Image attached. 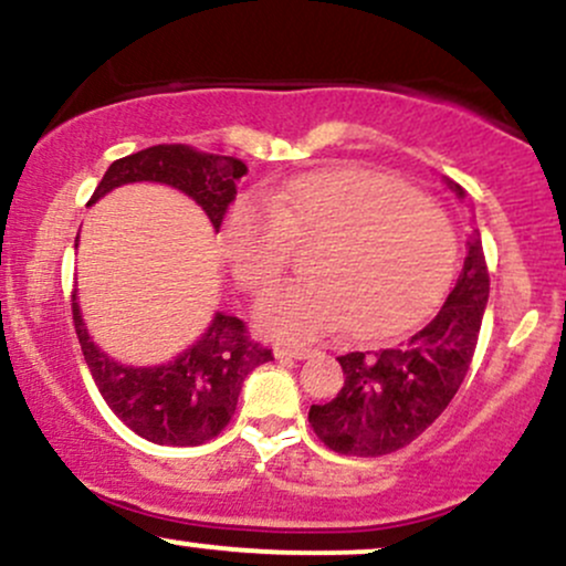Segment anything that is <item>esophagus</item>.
Masks as SVG:
<instances>
[{"label":"esophagus","mask_w":566,"mask_h":566,"mask_svg":"<svg viewBox=\"0 0 566 566\" xmlns=\"http://www.w3.org/2000/svg\"><path fill=\"white\" fill-rule=\"evenodd\" d=\"M274 354L279 359H308L314 354V348H303V346H276Z\"/></svg>","instance_id":"34e87169"}]
</instances>
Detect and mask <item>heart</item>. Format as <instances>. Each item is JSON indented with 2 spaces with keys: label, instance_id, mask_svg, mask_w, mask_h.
<instances>
[{
  "label": "heart",
  "instance_id": "b5f03b06",
  "mask_svg": "<svg viewBox=\"0 0 566 566\" xmlns=\"http://www.w3.org/2000/svg\"><path fill=\"white\" fill-rule=\"evenodd\" d=\"M290 244H314L308 274L258 303L279 340H308L346 324L361 340L391 337L439 301L458 244L441 207L367 170H324L239 199L223 229L233 274L252 295L284 274Z\"/></svg>",
  "mask_w": 566,
  "mask_h": 566
}]
</instances>
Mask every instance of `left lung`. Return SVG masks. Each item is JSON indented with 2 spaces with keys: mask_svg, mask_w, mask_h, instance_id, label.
<instances>
[{
  "mask_svg": "<svg viewBox=\"0 0 566 566\" xmlns=\"http://www.w3.org/2000/svg\"><path fill=\"white\" fill-rule=\"evenodd\" d=\"M454 191L463 197L460 186ZM490 271L482 233L473 231L463 271L439 314L407 343L378 354L337 356L346 382L327 405H311L308 423L333 452L380 458L415 441L444 412L469 373Z\"/></svg>",
  "mask_w": 566,
  "mask_h": 566,
  "instance_id": "8db88e82",
  "label": "left lung"
}]
</instances>
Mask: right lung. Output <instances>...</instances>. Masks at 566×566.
<instances>
[{
	"label": "right lung",
	"instance_id": "obj_1",
	"mask_svg": "<svg viewBox=\"0 0 566 566\" xmlns=\"http://www.w3.org/2000/svg\"><path fill=\"white\" fill-rule=\"evenodd\" d=\"M242 175L247 165L237 157L207 154L186 143H159L116 159L87 205L116 186L154 180L188 193L220 231ZM71 316L97 391L122 423L154 444L197 447L216 439L237 412L247 375L274 359L271 348L252 340L242 319L216 314L201 340L170 365L125 367L90 340L76 295H71Z\"/></svg>",
	"mask_w": 566,
	"mask_h": 566
}]
</instances>
